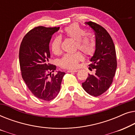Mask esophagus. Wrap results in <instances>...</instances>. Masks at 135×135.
Instances as JSON below:
<instances>
[{"label":"esophagus","mask_w":135,"mask_h":135,"mask_svg":"<svg viewBox=\"0 0 135 135\" xmlns=\"http://www.w3.org/2000/svg\"><path fill=\"white\" fill-rule=\"evenodd\" d=\"M78 70H68V73H77Z\"/></svg>","instance_id":"34e87169"}]
</instances>
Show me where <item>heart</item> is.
<instances>
[{
  "label": "heart",
  "mask_w": 135,
  "mask_h": 135,
  "mask_svg": "<svg viewBox=\"0 0 135 135\" xmlns=\"http://www.w3.org/2000/svg\"><path fill=\"white\" fill-rule=\"evenodd\" d=\"M65 36L75 40V47L86 55L91 56L95 51L96 43L93 37L90 33H86L77 24L66 27L64 30ZM61 37L56 36L50 43V49L55 55L61 52ZM84 60V56L80 52L73 54H65L60 59L59 64L61 67L65 69H75L78 66L79 62Z\"/></svg>",
  "instance_id": "heart-1"
}]
</instances>
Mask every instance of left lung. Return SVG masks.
Here are the masks:
<instances>
[{
	"mask_svg": "<svg viewBox=\"0 0 135 135\" xmlns=\"http://www.w3.org/2000/svg\"><path fill=\"white\" fill-rule=\"evenodd\" d=\"M95 33L96 47L89 66L95 69L82 83V87L89 95L98 97L110 87L117 69L115 49L113 40L106 29L93 22H86ZM91 70V68H90Z\"/></svg>",
	"mask_w": 135,
	"mask_h": 135,
	"instance_id": "obj_1",
	"label": "left lung"
}]
</instances>
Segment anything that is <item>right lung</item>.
<instances>
[{"label":"right lung","mask_w":135,"mask_h":135,"mask_svg":"<svg viewBox=\"0 0 135 135\" xmlns=\"http://www.w3.org/2000/svg\"><path fill=\"white\" fill-rule=\"evenodd\" d=\"M60 27L38 26L31 29L22 40L19 51L20 69L23 79L35 97L50 101L60 90L64 72L51 74L56 66L49 62V43Z\"/></svg>","instance_id":"right-lung-1"}]
</instances>
